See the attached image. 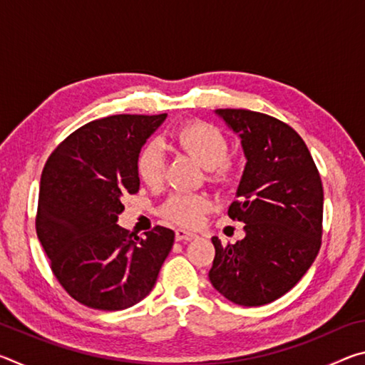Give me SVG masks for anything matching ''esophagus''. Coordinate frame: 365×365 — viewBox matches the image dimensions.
Returning a JSON list of instances; mask_svg holds the SVG:
<instances>
[{
	"instance_id": "obj_1",
	"label": "esophagus",
	"mask_w": 365,
	"mask_h": 365,
	"mask_svg": "<svg viewBox=\"0 0 365 365\" xmlns=\"http://www.w3.org/2000/svg\"><path fill=\"white\" fill-rule=\"evenodd\" d=\"M196 237H197V235L195 232L183 230V228H178V230H175L177 242H191V240H195Z\"/></svg>"
}]
</instances>
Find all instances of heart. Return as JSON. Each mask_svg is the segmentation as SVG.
I'll use <instances>...</instances> for the list:
<instances>
[{
	"label": "heart",
	"instance_id": "1",
	"mask_svg": "<svg viewBox=\"0 0 365 365\" xmlns=\"http://www.w3.org/2000/svg\"><path fill=\"white\" fill-rule=\"evenodd\" d=\"M174 141L182 151L196 159L206 170H211L212 182H228L232 175V168L227 160L230 148L219 128L205 122L187 123L175 132ZM137 169L140 178L146 185L150 187L160 185L164 180L165 170V154L163 146L156 141L148 143L140 153ZM207 207L209 200L206 196L174 193L163 206V215L178 225L191 227L201 220Z\"/></svg>",
	"mask_w": 365,
	"mask_h": 365
}]
</instances>
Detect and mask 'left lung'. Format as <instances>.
Here are the masks:
<instances>
[{"instance_id": "8db88e82", "label": "left lung", "mask_w": 365, "mask_h": 365, "mask_svg": "<svg viewBox=\"0 0 365 365\" xmlns=\"http://www.w3.org/2000/svg\"><path fill=\"white\" fill-rule=\"evenodd\" d=\"M242 140L246 158L238 201L228 207L245 238L224 246L212 237L209 280L238 306H264L298 283L320 250L324 188L302 138L275 117L248 109H215Z\"/></svg>"}]
</instances>
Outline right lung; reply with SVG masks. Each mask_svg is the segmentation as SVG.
Masks as SVG:
<instances>
[{
  "instance_id": "1",
  "label": "right lung",
  "mask_w": 365,
  "mask_h": 365,
  "mask_svg": "<svg viewBox=\"0 0 365 365\" xmlns=\"http://www.w3.org/2000/svg\"><path fill=\"white\" fill-rule=\"evenodd\" d=\"M168 114H119L85 123L41 172L36 235L53 274L73 299L100 311L137 304L174 245L170 228L137 237L117 225L122 197L140 190L138 156Z\"/></svg>"
}]
</instances>
